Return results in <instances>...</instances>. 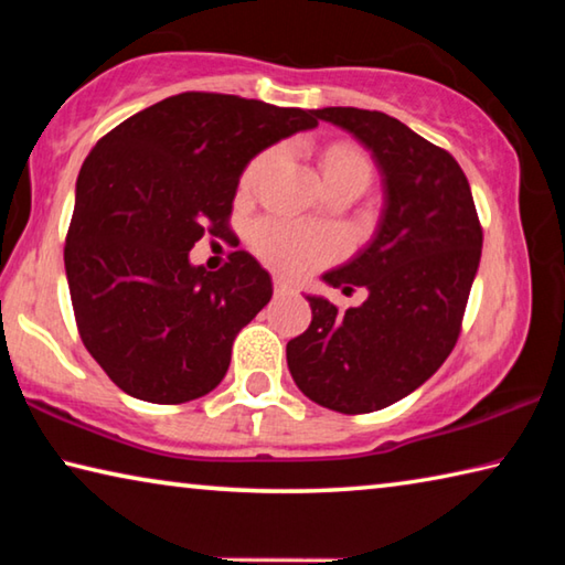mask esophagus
Segmentation results:
<instances>
[{
  "label": "esophagus",
  "mask_w": 565,
  "mask_h": 565,
  "mask_svg": "<svg viewBox=\"0 0 565 565\" xmlns=\"http://www.w3.org/2000/svg\"><path fill=\"white\" fill-rule=\"evenodd\" d=\"M274 291L279 294V296H286V294H296L294 286H291L289 281H286V279H279V276H276V279H274Z\"/></svg>",
  "instance_id": "esophagus-1"
}]
</instances>
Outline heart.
I'll use <instances>...</instances> for the list:
<instances>
[{"label":"heart","instance_id":"obj_1","mask_svg":"<svg viewBox=\"0 0 565 565\" xmlns=\"http://www.w3.org/2000/svg\"><path fill=\"white\" fill-rule=\"evenodd\" d=\"M274 159L276 151H264V154L248 161L242 179H238V189L252 191L259 184L264 171L274 164ZM323 174H327L329 189L341 184H359L366 189L371 181V164L356 149L333 147L323 154ZM248 246L271 269L301 276L337 259L343 252V236L329 226L266 216L248 228Z\"/></svg>","mask_w":565,"mask_h":565}]
</instances>
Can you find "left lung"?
I'll list each match as a JSON object with an SVG mask.
<instances>
[{
  "instance_id": "obj_1",
  "label": "left lung",
  "mask_w": 565,
  "mask_h": 565,
  "mask_svg": "<svg viewBox=\"0 0 565 565\" xmlns=\"http://www.w3.org/2000/svg\"><path fill=\"white\" fill-rule=\"evenodd\" d=\"M349 129L384 174V214L366 248L323 274L333 289L366 286L339 309L309 296L311 327L286 343L303 396L339 414H371L408 396L454 351L481 262L483 228L458 161L384 111L317 109Z\"/></svg>"
}]
</instances>
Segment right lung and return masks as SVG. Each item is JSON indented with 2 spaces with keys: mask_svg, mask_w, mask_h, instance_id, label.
Here are the masks:
<instances>
[{
  "mask_svg": "<svg viewBox=\"0 0 565 565\" xmlns=\"http://www.w3.org/2000/svg\"><path fill=\"white\" fill-rule=\"evenodd\" d=\"M317 109L181 92L104 134L76 179L64 266L82 343L124 394L184 404L226 376L236 333L271 299L252 254L191 266L202 236H232L238 177Z\"/></svg>",
  "mask_w": 565,
  "mask_h": 565,
  "instance_id": "1",
  "label": "right lung"
}]
</instances>
